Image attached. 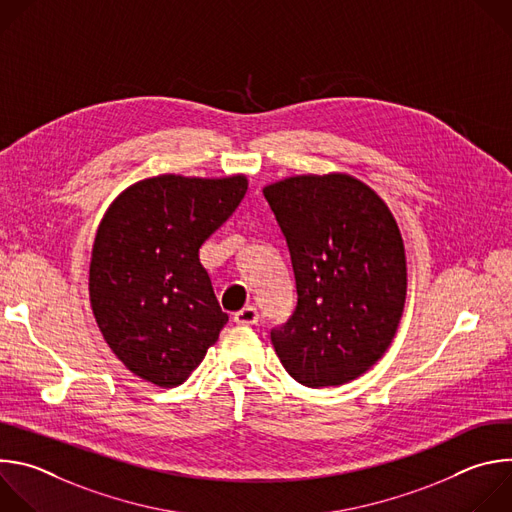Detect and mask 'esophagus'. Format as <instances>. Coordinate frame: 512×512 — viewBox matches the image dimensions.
<instances>
[{"mask_svg": "<svg viewBox=\"0 0 512 512\" xmlns=\"http://www.w3.org/2000/svg\"><path fill=\"white\" fill-rule=\"evenodd\" d=\"M233 320H235L237 324L251 326V324H257V320H259V312H257V308H255V306H245L243 310L235 312Z\"/></svg>", "mask_w": 512, "mask_h": 512, "instance_id": "34e87169", "label": "esophagus"}]
</instances>
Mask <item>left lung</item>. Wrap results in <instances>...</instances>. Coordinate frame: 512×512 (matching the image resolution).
Here are the masks:
<instances>
[{"instance_id": "1", "label": "left lung", "mask_w": 512, "mask_h": 512, "mask_svg": "<svg viewBox=\"0 0 512 512\" xmlns=\"http://www.w3.org/2000/svg\"><path fill=\"white\" fill-rule=\"evenodd\" d=\"M285 239L298 306L271 330L298 383L344 385L389 348L407 294L399 227L387 204L346 174L294 176L263 188Z\"/></svg>"}]
</instances>
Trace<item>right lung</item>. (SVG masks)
Here are the masks:
<instances>
[{
  "label": "right lung",
  "mask_w": 512,
  "mask_h": 512,
  "mask_svg": "<svg viewBox=\"0 0 512 512\" xmlns=\"http://www.w3.org/2000/svg\"><path fill=\"white\" fill-rule=\"evenodd\" d=\"M245 192L241 174H162L129 186L105 212L91 257V306L109 348L143 381L182 385L229 322L198 249Z\"/></svg>",
  "instance_id": "add662e5"
}]
</instances>
